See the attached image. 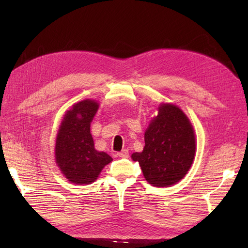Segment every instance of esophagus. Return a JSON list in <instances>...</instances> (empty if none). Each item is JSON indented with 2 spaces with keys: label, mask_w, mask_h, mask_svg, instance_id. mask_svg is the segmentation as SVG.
Segmentation results:
<instances>
[{
  "label": "esophagus",
  "mask_w": 248,
  "mask_h": 248,
  "mask_svg": "<svg viewBox=\"0 0 248 248\" xmlns=\"http://www.w3.org/2000/svg\"><path fill=\"white\" fill-rule=\"evenodd\" d=\"M117 155L121 158H127L128 157V151L127 150H123L122 152L117 153Z\"/></svg>",
  "instance_id": "obj_1"
}]
</instances>
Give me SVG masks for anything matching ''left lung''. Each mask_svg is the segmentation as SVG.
<instances>
[{"mask_svg": "<svg viewBox=\"0 0 248 248\" xmlns=\"http://www.w3.org/2000/svg\"><path fill=\"white\" fill-rule=\"evenodd\" d=\"M196 144L192 124L178 107L164 103L145 133V148L134 153L142 174L153 186L176 184L189 171Z\"/></svg>", "mask_w": 248, "mask_h": 248, "instance_id": "left-lung-1", "label": "left lung"}]
</instances>
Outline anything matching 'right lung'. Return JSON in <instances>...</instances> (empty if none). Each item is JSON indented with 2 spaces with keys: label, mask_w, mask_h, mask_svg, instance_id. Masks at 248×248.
Masks as SVG:
<instances>
[{
  "label": "right lung",
  "mask_w": 248,
  "mask_h": 248,
  "mask_svg": "<svg viewBox=\"0 0 248 248\" xmlns=\"http://www.w3.org/2000/svg\"><path fill=\"white\" fill-rule=\"evenodd\" d=\"M98 108L97 102L83 100L65 113L58 131L55 159L63 175L71 183L90 184L103 167L112 159L104 152L94 149L90 123Z\"/></svg>",
  "instance_id": "add662e5"
}]
</instances>
